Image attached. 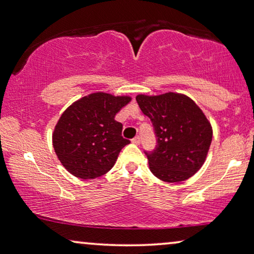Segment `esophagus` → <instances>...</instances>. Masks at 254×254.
<instances>
[{"label":"esophagus","mask_w":254,"mask_h":254,"mask_svg":"<svg viewBox=\"0 0 254 254\" xmlns=\"http://www.w3.org/2000/svg\"><path fill=\"white\" fill-rule=\"evenodd\" d=\"M132 143L133 144H137V145H139L140 144V137L139 136H136L132 139Z\"/></svg>","instance_id":"34e87169"}]
</instances>
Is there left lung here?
<instances>
[{"label": "left lung", "instance_id": "obj_1", "mask_svg": "<svg viewBox=\"0 0 254 254\" xmlns=\"http://www.w3.org/2000/svg\"><path fill=\"white\" fill-rule=\"evenodd\" d=\"M144 115L150 118L157 145L144 151L150 170L166 182L187 180L200 170L212 139L211 125L189 97L167 93L136 97Z\"/></svg>", "mask_w": 254, "mask_h": 254}]
</instances>
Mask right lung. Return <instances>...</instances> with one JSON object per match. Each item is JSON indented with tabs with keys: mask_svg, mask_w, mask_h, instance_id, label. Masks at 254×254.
<instances>
[{
	"mask_svg": "<svg viewBox=\"0 0 254 254\" xmlns=\"http://www.w3.org/2000/svg\"><path fill=\"white\" fill-rule=\"evenodd\" d=\"M131 101L127 96L95 93L73 103L62 115L53 132L59 160L77 178L95 179L111 170L129 139L115 116Z\"/></svg>",
	"mask_w": 254,
	"mask_h": 254,
	"instance_id": "obj_1",
	"label": "right lung"
}]
</instances>
